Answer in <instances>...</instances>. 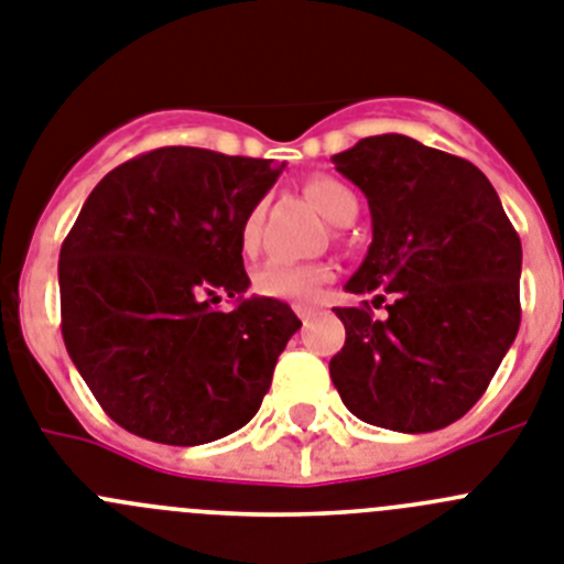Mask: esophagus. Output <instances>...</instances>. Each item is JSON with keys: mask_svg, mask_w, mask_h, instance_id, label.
Returning a JSON list of instances; mask_svg holds the SVG:
<instances>
[{"mask_svg": "<svg viewBox=\"0 0 564 564\" xmlns=\"http://www.w3.org/2000/svg\"><path fill=\"white\" fill-rule=\"evenodd\" d=\"M294 312H297V317H301L303 323H308L312 317H317V308H312V306H294Z\"/></svg>", "mask_w": 564, "mask_h": 564, "instance_id": "esophagus-1", "label": "esophagus"}]
</instances>
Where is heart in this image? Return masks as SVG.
<instances>
[{"label":"heart","mask_w":564,"mask_h":564,"mask_svg":"<svg viewBox=\"0 0 564 564\" xmlns=\"http://www.w3.org/2000/svg\"><path fill=\"white\" fill-rule=\"evenodd\" d=\"M306 194L314 205L319 207V213L326 216L334 225H343L345 219L357 216V196H354L351 187H345L343 182L332 180V176H314L306 185ZM261 221L263 210L261 207H252L250 213L241 221V250L256 252L258 241H261ZM332 267L326 263H294V261H267L261 270L252 275V289L263 297H278V301H301L312 303L317 301L323 286L332 281Z\"/></svg>","instance_id":"1"}]
</instances>
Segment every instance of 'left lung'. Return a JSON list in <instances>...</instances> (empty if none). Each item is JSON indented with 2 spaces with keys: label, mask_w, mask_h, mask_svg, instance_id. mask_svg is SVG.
Returning a JSON list of instances; mask_svg holds the SVG:
<instances>
[{
  "label": "left lung",
  "mask_w": 564,
  "mask_h": 564,
  "mask_svg": "<svg viewBox=\"0 0 564 564\" xmlns=\"http://www.w3.org/2000/svg\"><path fill=\"white\" fill-rule=\"evenodd\" d=\"M334 165L368 199L373 241L345 283L370 301L334 308L332 382L373 427L433 433L469 413L514 343L520 236L484 171L413 137H365Z\"/></svg>",
  "instance_id": "1"
}]
</instances>
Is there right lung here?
<instances>
[{
    "instance_id": "obj_1",
    "label": "right lung",
    "mask_w": 564,
    "mask_h": 564,
    "mask_svg": "<svg viewBox=\"0 0 564 564\" xmlns=\"http://www.w3.org/2000/svg\"><path fill=\"white\" fill-rule=\"evenodd\" d=\"M281 169L165 145L109 171L80 207L58 258L61 334L129 433L196 446L261 408L301 319L275 297H245L238 232ZM221 293L236 310L212 308Z\"/></svg>"
}]
</instances>
